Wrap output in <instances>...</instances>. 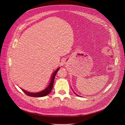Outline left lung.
Returning a JSON list of instances; mask_svg holds the SVG:
<instances>
[{
    "instance_id": "obj_1",
    "label": "left lung",
    "mask_w": 125,
    "mask_h": 125,
    "mask_svg": "<svg viewBox=\"0 0 125 125\" xmlns=\"http://www.w3.org/2000/svg\"><path fill=\"white\" fill-rule=\"evenodd\" d=\"M76 94V95H77V96H78V95H77V94Z\"/></svg>"
}]
</instances>
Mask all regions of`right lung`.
Instances as JSON below:
<instances>
[{
	"mask_svg": "<svg viewBox=\"0 0 125 125\" xmlns=\"http://www.w3.org/2000/svg\"><path fill=\"white\" fill-rule=\"evenodd\" d=\"M59 69V68H58L55 72L54 73L52 74V77L51 78V82L49 84V85L48 86V87L46 88L45 89H44V90L38 93H30L28 92L27 91H26L23 89H22V90L24 92L29 96H31V97H43L45 96L46 95H48L50 92L51 91H52V87H53V84H54V80H55V76L57 74V73H58V71Z\"/></svg>",
	"mask_w": 125,
	"mask_h": 125,
	"instance_id": "right-lung-1",
	"label": "right lung"
}]
</instances>
